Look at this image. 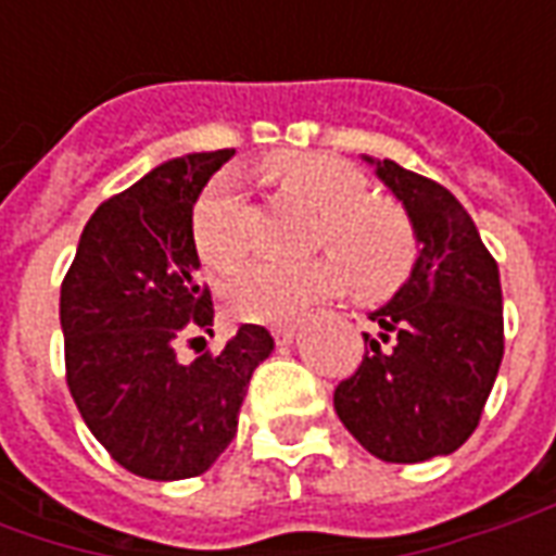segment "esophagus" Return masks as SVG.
<instances>
[{
  "label": "esophagus",
  "instance_id": "esophagus-1",
  "mask_svg": "<svg viewBox=\"0 0 556 556\" xmlns=\"http://www.w3.org/2000/svg\"><path fill=\"white\" fill-rule=\"evenodd\" d=\"M270 333H274V342H277V345H291V342H294V327L291 325L274 327Z\"/></svg>",
  "mask_w": 556,
  "mask_h": 556
}]
</instances>
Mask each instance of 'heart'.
I'll use <instances>...</instances> for the list:
<instances>
[{"mask_svg": "<svg viewBox=\"0 0 556 556\" xmlns=\"http://www.w3.org/2000/svg\"><path fill=\"white\" fill-rule=\"evenodd\" d=\"M270 187L315 214L309 247L327 250L303 265L255 262L226 282L223 298L243 321H291L318 301L354 286L363 298H384L405 282L417 258V235L408 214L375 199L357 166L330 154L279 151L265 160ZM193 243L211 270H231L247 255V205L229 175L207 184L193 207Z\"/></svg>", "mask_w": 556, "mask_h": 556, "instance_id": "obj_1", "label": "heart"}]
</instances>
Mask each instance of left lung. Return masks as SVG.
I'll return each instance as SVG.
<instances>
[{
  "instance_id": "1",
  "label": "left lung",
  "mask_w": 556,
  "mask_h": 556,
  "mask_svg": "<svg viewBox=\"0 0 556 556\" xmlns=\"http://www.w3.org/2000/svg\"><path fill=\"white\" fill-rule=\"evenodd\" d=\"M372 163L408 214L417 262L375 313L357 372L333 393L342 426L381 462L455 453L473 434L503 361L497 262L446 187L393 160Z\"/></svg>"
}]
</instances>
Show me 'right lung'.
Listing matches in <instances>:
<instances>
[{
	"mask_svg": "<svg viewBox=\"0 0 556 556\" xmlns=\"http://www.w3.org/2000/svg\"><path fill=\"white\" fill-rule=\"evenodd\" d=\"M231 154L166 160L106 199L62 282L67 390L103 450L157 482L199 477L217 462L238 431L253 369L274 351L265 327L241 325L217 354L178 361L181 342L214 327L193 205Z\"/></svg>",
	"mask_w": 556,
	"mask_h": 556,
	"instance_id": "add662e5",
	"label": "right lung"
}]
</instances>
